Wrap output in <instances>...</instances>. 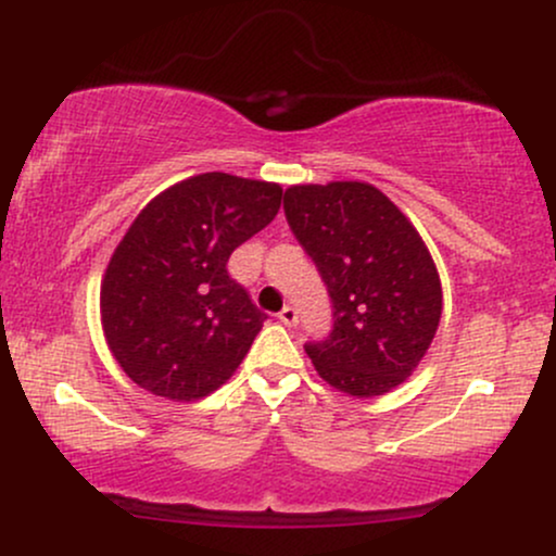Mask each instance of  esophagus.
<instances>
[{"mask_svg": "<svg viewBox=\"0 0 556 556\" xmlns=\"http://www.w3.org/2000/svg\"><path fill=\"white\" fill-rule=\"evenodd\" d=\"M277 318L285 324V327H295V324H298V311L292 308V305H285V308L277 314Z\"/></svg>", "mask_w": 556, "mask_h": 556, "instance_id": "34e87169", "label": "esophagus"}]
</instances>
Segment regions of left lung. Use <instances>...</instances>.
Wrapping results in <instances>:
<instances>
[{
    "mask_svg": "<svg viewBox=\"0 0 556 556\" xmlns=\"http://www.w3.org/2000/svg\"><path fill=\"white\" fill-rule=\"evenodd\" d=\"M285 216L334 303L329 340L305 348L316 374L358 400L405 384L442 318V279L413 222L361 180L290 185Z\"/></svg>",
    "mask_w": 556,
    "mask_h": 556,
    "instance_id": "left-lung-1",
    "label": "left lung"
}]
</instances>
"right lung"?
Returning <instances> with one entry per match:
<instances>
[{"instance_id":"right-lung-1","label":"right lung","mask_w":556,"mask_h":556,"mask_svg":"<svg viewBox=\"0 0 556 556\" xmlns=\"http://www.w3.org/2000/svg\"><path fill=\"white\" fill-rule=\"evenodd\" d=\"M279 203L282 185L203 172L140 208L99 292L104 340L130 381L172 402L227 384L266 321L227 261Z\"/></svg>"}]
</instances>
